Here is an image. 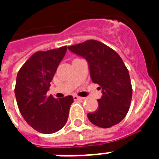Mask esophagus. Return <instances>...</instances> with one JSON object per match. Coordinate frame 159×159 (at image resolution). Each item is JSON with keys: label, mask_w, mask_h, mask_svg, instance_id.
Here are the masks:
<instances>
[{"label": "esophagus", "mask_w": 159, "mask_h": 159, "mask_svg": "<svg viewBox=\"0 0 159 159\" xmlns=\"http://www.w3.org/2000/svg\"><path fill=\"white\" fill-rule=\"evenodd\" d=\"M73 99L75 100V101H82V100L84 99L83 97H78V96H73Z\"/></svg>", "instance_id": "obj_1"}]
</instances>
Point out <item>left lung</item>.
Masks as SVG:
<instances>
[{
	"label": "left lung",
	"mask_w": 159,
	"mask_h": 159,
	"mask_svg": "<svg viewBox=\"0 0 159 159\" xmlns=\"http://www.w3.org/2000/svg\"><path fill=\"white\" fill-rule=\"evenodd\" d=\"M68 49L87 60L92 82L102 89L98 108L87 114L89 120L101 128L120 123L128 113L132 98L130 77L123 60L112 48L92 39L69 46Z\"/></svg>",
	"instance_id": "obj_1"
}]
</instances>
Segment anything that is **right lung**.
<instances>
[{
  "label": "right lung",
  "mask_w": 159,
  "mask_h": 159,
  "mask_svg": "<svg viewBox=\"0 0 159 159\" xmlns=\"http://www.w3.org/2000/svg\"><path fill=\"white\" fill-rule=\"evenodd\" d=\"M66 52V46L36 52L17 74L15 95L19 110L26 122L40 133H55L67 123L73 97L57 100L52 95L47 97L51 81Z\"/></svg>",
  "instance_id": "add662e5"
}]
</instances>
